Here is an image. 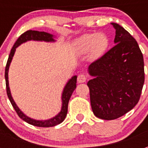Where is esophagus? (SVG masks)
Returning a JSON list of instances; mask_svg holds the SVG:
<instances>
[{
  "label": "esophagus",
  "instance_id": "1",
  "mask_svg": "<svg viewBox=\"0 0 148 148\" xmlns=\"http://www.w3.org/2000/svg\"><path fill=\"white\" fill-rule=\"evenodd\" d=\"M86 76L83 74H81L77 76V82H78L79 83H83V82H85L86 81Z\"/></svg>",
  "mask_w": 148,
  "mask_h": 148
}]
</instances>
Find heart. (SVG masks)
Here are the masks:
<instances>
[{"label": "heart", "instance_id": "b5f03b06", "mask_svg": "<svg viewBox=\"0 0 148 148\" xmlns=\"http://www.w3.org/2000/svg\"><path fill=\"white\" fill-rule=\"evenodd\" d=\"M108 39L103 34L91 33L84 35L77 41V52L86 55L90 52L91 58H98L107 47Z\"/></svg>", "mask_w": 148, "mask_h": 148}]
</instances>
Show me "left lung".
<instances>
[{"instance_id": "obj_1", "label": "left lung", "mask_w": 148, "mask_h": 148, "mask_svg": "<svg viewBox=\"0 0 148 148\" xmlns=\"http://www.w3.org/2000/svg\"><path fill=\"white\" fill-rule=\"evenodd\" d=\"M116 45L89 66L93 79L88 82L93 114L115 120L133 109L144 83L143 54L136 40L116 23Z\"/></svg>"}]
</instances>
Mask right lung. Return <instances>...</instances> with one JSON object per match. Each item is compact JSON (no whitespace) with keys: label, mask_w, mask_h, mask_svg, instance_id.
<instances>
[{"label":"right lung","mask_w":148,"mask_h":148,"mask_svg":"<svg viewBox=\"0 0 148 148\" xmlns=\"http://www.w3.org/2000/svg\"><path fill=\"white\" fill-rule=\"evenodd\" d=\"M29 40H36V41H46V42H55V39L53 38V35L49 34L47 32H38V31H32L28 30L25 32L24 33L21 35V36L19 37L17 40L16 41L15 44L12 47L11 50V52L8 56V61H7V64L5 66V82H6V90H7V95L10 102H11L12 106L14 108L15 111L16 112L17 115L20 117L27 122L28 124L34 125V126H37V127H53L57 124H59L64 121V119L66 116L68 110V103L70 101L72 93L74 92V90L76 89V83H77V76H74L72 77L68 81L66 85L65 86L64 90L62 91V109L58 115H56L53 118H51L47 121H36L32 118L28 117L27 116L24 114L23 112L21 111V109L18 108L16 104L15 103L14 100L12 98L11 95V92H10V89H9V86H8V69H9V66L11 63L12 57L15 54L16 51V48L18 46H20L21 43L27 42Z\"/></svg>","instance_id":"obj_1"}]
</instances>
